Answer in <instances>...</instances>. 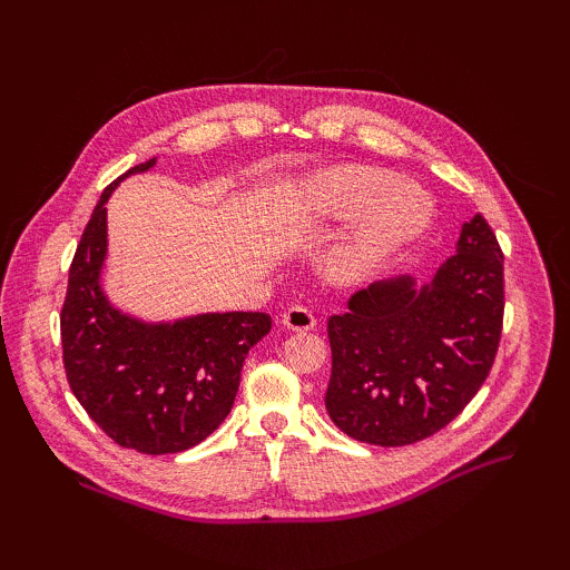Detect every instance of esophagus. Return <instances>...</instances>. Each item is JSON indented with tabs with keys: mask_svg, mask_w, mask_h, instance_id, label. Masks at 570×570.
<instances>
[{
	"mask_svg": "<svg viewBox=\"0 0 570 570\" xmlns=\"http://www.w3.org/2000/svg\"><path fill=\"white\" fill-rule=\"evenodd\" d=\"M282 323L286 325L288 331H313L316 318H313V313L306 306H292V308L284 311Z\"/></svg>",
	"mask_w": 570,
	"mask_h": 570,
	"instance_id": "1",
	"label": "esophagus"
}]
</instances>
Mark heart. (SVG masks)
Returning a JSON list of instances; mask_svg holds the SVG:
<instances>
[{
  "mask_svg": "<svg viewBox=\"0 0 570 570\" xmlns=\"http://www.w3.org/2000/svg\"><path fill=\"white\" fill-rule=\"evenodd\" d=\"M316 200L325 213L353 215L360 223L333 247L328 266L341 278L377 272L390 254L419 235L431 217V203L411 184H396L386 171L347 166L325 174L316 184Z\"/></svg>",
  "mask_w": 570,
  "mask_h": 570,
  "instance_id": "b5f03b06",
  "label": "heart"
}]
</instances>
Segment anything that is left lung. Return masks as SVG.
<instances>
[{"label":"left lung","instance_id":"left-lung-1","mask_svg":"<svg viewBox=\"0 0 570 570\" xmlns=\"http://www.w3.org/2000/svg\"><path fill=\"white\" fill-rule=\"evenodd\" d=\"M504 254L480 213L426 286L372 284L328 318L325 409L350 439L396 448L448 426L488 380L504 318Z\"/></svg>","mask_w":570,"mask_h":570}]
</instances>
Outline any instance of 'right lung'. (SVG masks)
Returning a JSON list of instances; mask_svg holds the SVG:
<instances>
[{"label":"right lung","instance_id":"right-lung-1","mask_svg":"<svg viewBox=\"0 0 570 570\" xmlns=\"http://www.w3.org/2000/svg\"><path fill=\"white\" fill-rule=\"evenodd\" d=\"M156 159L127 174H141ZM107 186L82 229L60 308V345L72 394L88 416L131 451L180 453L220 426L235 404L249 350L272 331L266 313H205L147 325L110 306L100 269L107 252Z\"/></svg>","mask_w":570,"mask_h":570}]
</instances>
